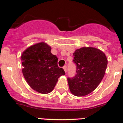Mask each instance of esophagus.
Here are the masks:
<instances>
[{
    "instance_id": "obj_1",
    "label": "esophagus",
    "mask_w": 123,
    "mask_h": 123,
    "mask_svg": "<svg viewBox=\"0 0 123 123\" xmlns=\"http://www.w3.org/2000/svg\"><path fill=\"white\" fill-rule=\"evenodd\" d=\"M63 69H64V70L65 71V73H67V67L66 66L63 67Z\"/></svg>"
}]
</instances>
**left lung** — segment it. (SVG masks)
<instances>
[{
	"label": "left lung",
	"mask_w": 123,
	"mask_h": 123,
	"mask_svg": "<svg viewBox=\"0 0 123 123\" xmlns=\"http://www.w3.org/2000/svg\"><path fill=\"white\" fill-rule=\"evenodd\" d=\"M73 55L77 74L68 78L69 89L74 96H84L95 90L101 82L107 67V58L102 51L92 47L77 49Z\"/></svg>",
	"instance_id": "1"
}]
</instances>
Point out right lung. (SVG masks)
<instances>
[{
	"instance_id": "obj_1",
	"label": "right lung",
	"mask_w": 123,
	"mask_h": 123,
	"mask_svg": "<svg viewBox=\"0 0 123 123\" xmlns=\"http://www.w3.org/2000/svg\"><path fill=\"white\" fill-rule=\"evenodd\" d=\"M50 50V46L40 42L30 46L21 55L24 77L31 88L40 93L51 92L58 78L65 74L58 67V58Z\"/></svg>"
}]
</instances>
